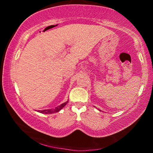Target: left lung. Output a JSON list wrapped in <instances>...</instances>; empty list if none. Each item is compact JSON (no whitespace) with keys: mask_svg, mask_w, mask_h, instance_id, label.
Masks as SVG:
<instances>
[{"mask_svg":"<svg viewBox=\"0 0 153 153\" xmlns=\"http://www.w3.org/2000/svg\"><path fill=\"white\" fill-rule=\"evenodd\" d=\"M99 111H100V110H99Z\"/></svg>","mask_w":153,"mask_h":153,"instance_id":"1","label":"left lung"}]
</instances>
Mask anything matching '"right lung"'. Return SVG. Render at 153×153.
Here are the masks:
<instances>
[{
	"mask_svg": "<svg viewBox=\"0 0 153 153\" xmlns=\"http://www.w3.org/2000/svg\"><path fill=\"white\" fill-rule=\"evenodd\" d=\"M67 102H68V100H67V101H66L65 102L62 103L61 105L58 106V107H55V108H51V109L40 110V111H38V112H39L40 113H43V114H51V113H57V112H59V111H60L62 108H63L67 104Z\"/></svg>",
	"mask_w": 153,
	"mask_h": 153,
	"instance_id": "1",
	"label": "right lung"
}]
</instances>
